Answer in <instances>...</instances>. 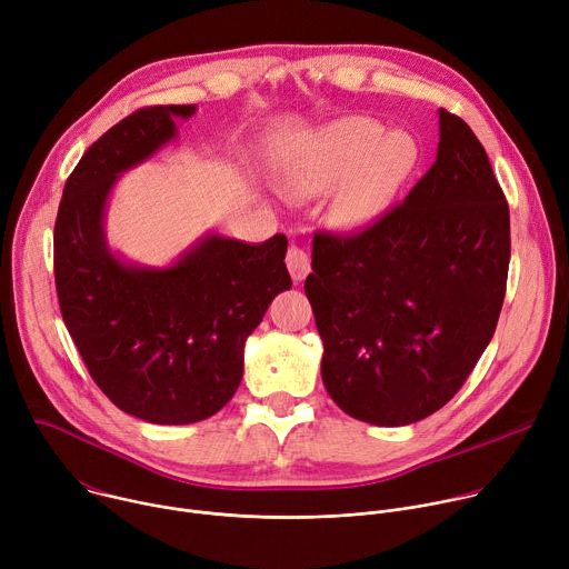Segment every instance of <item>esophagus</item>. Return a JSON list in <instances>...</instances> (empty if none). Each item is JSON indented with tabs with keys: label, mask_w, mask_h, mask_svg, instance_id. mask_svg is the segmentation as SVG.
<instances>
[{
	"label": "esophagus",
	"mask_w": 569,
	"mask_h": 569,
	"mask_svg": "<svg viewBox=\"0 0 569 569\" xmlns=\"http://www.w3.org/2000/svg\"><path fill=\"white\" fill-rule=\"evenodd\" d=\"M286 266H288V272H290L292 281L301 283L308 277V272H310V257H308V252L303 248L290 246V250L286 254Z\"/></svg>",
	"instance_id": "1"
}]
</instances>
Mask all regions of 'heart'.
<instances>
[{"label":"heart","mask_w":569,"mask_h":569,"mask_svg":"<svg viewBox=\"0 0 569 569\" xmlns=\"http://www.w3.org/2000/svg\"><path fill=\"white\" fill-rule=\"evenodd\" d=\"M417 143L405 132H385L369 119L345 117L303 134L279 178L286 200L301 202L331 191V220L342 231H362L393 202L417 167Z\"/></svg>","instance_id":"b5f03b06"}]
</instances>
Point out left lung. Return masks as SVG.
Returning a JSON list of instances; mask_svg holds the SVG:
<instances>
[{
  "label": "left lung",
  "instance_id": "left-lung-1",
  "mask_svg": "<svg viewBox=\"0 0 569 569\" xmlns=\"http://www.w3.org/2000/svg\"><path fill=\"white\" fill-rule=\"evenodd\" d=\"M509 259V204L489 154L439 110L437 159L405 202L356 236L312 238L303 290L338 408L387 428L441 410L496 333Z\"/></svg>",
  "mask_w": 569,
  "mask_h": 569
}]
</instances>
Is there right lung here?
I'll use <instances>...</instances> for the list:
<instances>
[{"instance_id":"right-lung-1","label":"right lung","mask_w":569,"mask_h":569,"mask_svg":"<svg viewBox=\"0 0 569 569\" xmlns=\"http://www.w3.org/2000/svg\"><path fill=\"white\" fill-rule=\"evenodd\" d=\"M196 106L143 108L110 128L69 176L53 229L64 327L94 382L154 426L213 417L236 393L242 353L272 299L292 288L288 238L259 246L207 231L169 266L117 254L106 211L119 178L178 139Z\"/></svg>"}]
</instances>
